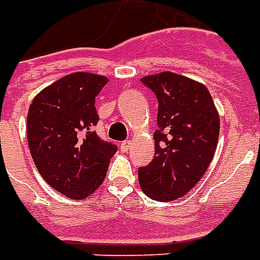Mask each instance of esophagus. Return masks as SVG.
Instances as JSON below:
<instances>
[{
	"mask_svg": "<svg viewBox=\"0 0 260 260\" xmlns=\"http://www.w3.org/2000/svg\"><path fill=\"white\" fill-rule=\"evenodd\" d=\"M131 147H132V142H131V140H125V142L121 143V150H122V151H128Z\"/></svg>",
	"mask_w": 260,
	"mask_h": 260,
	"instance_id": "34e87169",
	"label": "esophagus"
}]
</instances>
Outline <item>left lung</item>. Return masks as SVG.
<instances>
[{
	"mask_svg": "<svg viewBox=\"0 0 260 260\" xmlns=\"http://www.w3.org/2000/svg\"><path fill=\"white\" fill-rule=\"evenodd\" d=\"M140 81L158 101L155 154L139 168L142 191L167 203L190 191L213 158L219 139V114L207 86L184 76L162 71Z\"/></svg>",
	"mask_w": 260,
	"mask_h": 260,
	"instance_id": "1",
	"label": "left lung"
}]
</instances>
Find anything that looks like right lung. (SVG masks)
Listing matches in <instances>:
<instances>
[{
  "mask_svg": "<svg viewBox=\"0 0 260 260\" xmlns=\"http://www.w3.org/2000/svg\"><path fill=\"white\" fill-rule=\"evenodd\" d=\"M107 78L73 73L44 88L28 107L27 140L42 179L69 199L91 196L106 178L117 146L93 132L95 98Z\"/></svg>",
  "mask_w": 260,
  "mask_h": 260,
  "instance_id": "add662e5",
  "label": "right lung"
}]
</instances>
